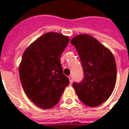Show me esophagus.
I'll return each instance as SVG.
<instances>
[{"label": "esophagus", "instance_id": "esophagus-1", "mask_svg": "<svg viewBox=\"0 0 129 129\" xmlns=\"http://www.w3.org/2000/svg\"><path fill=\"white\" fill-rule=\"evenodd\" d=\"M69 80H70V83L72 84L73 82V77L72 76H70L69 77Z\"/></svg>", "mask_w": 129, "mask_h": 129}]
</instances>
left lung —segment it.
<instances>
[{
	"instance_id": "left-lung-1",
	"label": "left lung",
	"mask_w": 129,
	"mask_h": 129,
	"mask_svg": "<svg viewBox=\"0 0 129 129\" xmlns=\"http://www.w3.org/2000/svg\"><path fill=\"white\" fill-rule=\"evenodd\" d=\"M78 51L84 71L81 82L73 83L80 100L88 106L96 107L108 100L116 82V65L108 49L87 34L71 40Z\"/></svg>"
}]
</instances>
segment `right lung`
I'll return each mask as SVG.
<instances>
[{"label":"right lung","instance_id":"add662e5","mask_svg":"<svg viewBox=\"0 0 129 129\" xmlns=\"http://www.w3.org/2000/svg\"><path fill=\"white\" fill-rule=\"evenodd\" d=\"M69 43L67 36L49 32L29 45L19 66L21 84L27 97L39 108L56 105L70 84L60 63L61 55Z\"/></svg>","mask_w":129,"mask_h":129}]
</instances>
